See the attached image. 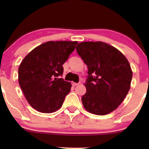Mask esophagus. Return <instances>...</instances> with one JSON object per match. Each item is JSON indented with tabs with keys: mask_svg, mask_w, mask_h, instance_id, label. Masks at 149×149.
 I'll list each match as a JSON object with an SVG mask.
<instances>
[{
	"mask_svg": "<svg viewBox=\"0 0 149 149\" xmlns=\"http://www.w3.org/2000/svg\"><path fill=\"white\" fill-rule=\"evenodd\" d=\"M72 85H73V86H76V85H78V83H73Z\"/></svg>",
	"mask_w": 149,
	"mask_h": 149,
	"instance_id": "34e87169",
	"label": "esophagus"
}]
</instances>
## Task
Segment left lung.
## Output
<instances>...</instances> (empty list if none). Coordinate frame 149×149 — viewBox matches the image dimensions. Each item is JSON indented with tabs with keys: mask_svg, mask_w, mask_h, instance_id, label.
Segmentation results:
<instances>
[{
	"mask_svg": "<svg viewBox=\"0 0 149 149\" xmlns=\"http://www.w3.org/2000/svg\"><path fill=\"white\" fill-rule=\"evenodd\" d=\"M76 51L88 66L86 93L81 100L88 111L107 115L118 107L130 88L132 72L118 49L102 42H83Z\"/></svg>",
	"mask_w": 149,
	"mask_h": 149,
	"instance_id": "obj_1",
	"label": "left lung"
}]
</instances>
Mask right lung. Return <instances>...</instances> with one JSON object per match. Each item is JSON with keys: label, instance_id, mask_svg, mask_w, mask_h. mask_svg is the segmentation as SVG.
I'll return each instance as SVG.
<instances>
[{"label": "right lung", "instance_id": "obj_1", "mask_svg": "<svg viewBox=\"0 0 149 149\" xmlns=\"http://www.w3.org/2000/svg\"><path fill=\"white\" fill-rule=\"evenodd\" d=\"M77 41H48L26 56L18 69L19 83L33 109L52 113L60 109L71 84L60 78L62 65L73 52Z\"/></svg>", "mask_w": 149, "mask_h": 149}]
</instances>
